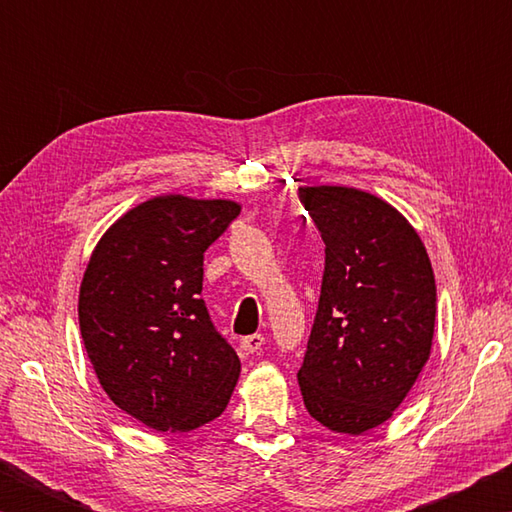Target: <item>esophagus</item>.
Instances as JSON below:
<instances>
[{
  "label": "esophagus",
  "instance_id": "esophagus-1",
  "mask_svg": "<svg viewBox=\"0 0 512 512\" xmlns=\"http://www.w3.org/2000/svg\"><path fill=\"white\" fill-rule=\"evenodd\" d=\"M264 341H266L264 334H250V336H244V339H241V345H244L246 352L255 354V352L264 348Z\"/></svg>",
  "mask_w": 512,
  "mask_h": 512
}]
</instances>
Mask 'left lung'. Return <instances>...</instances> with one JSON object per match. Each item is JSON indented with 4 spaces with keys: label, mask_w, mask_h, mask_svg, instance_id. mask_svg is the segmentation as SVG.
<instances>
[{
    "label": "left lung",
    "mask_w": 512,
    "mask_h": 512,
    "mask_svg": "<svg viewBox=\"0 0 512 512\" xmlns=\"http://www.w3.org/2000/svg\"><path fill=\"white\" fill-rule=\"evenodd\" d=\"M325 241V275L298 384L309 415L361 436L393 418L427 366L436 277L406 216L345 185L298 187Z\"/></svg>",
    "instance_id": "1"
}]
</instances>
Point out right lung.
<instances>
[{"label": "right lung", "instance_id": "1", "mask_svg": "<svg viewBox=\"0 0 512 512\" xmlns=\"http://www.w3.org/2000/svg\"><path fill=\"white\" fill-rule=\"evenodd\" d=\"M230 198L160 194L94 246L79 325L99 384L149 429L187 433L225 411L241 363L201 298L203 253L237 219Z\"/></svg>", "mask_w": 512, "mask_h": 512}]
</instances>
